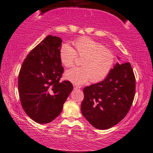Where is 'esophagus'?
<instances>
[{
    "instance_id": "1",
    "label": "esophagus",
    "mask_w": 153,
    "mask_h": 153,
    "mask_svg": "<svg viewBox=\"0 0 153 153\" xmlns=\"http://www.w3.org/2000/svg\"><path fill=\"white\" fill-rule=\"evenodd\" d=\"M74 88H75V89H80L81 87H82V86H81V85H75V84H74Z\"/></svg>"
}]
</instances>
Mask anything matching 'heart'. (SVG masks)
Wrapping results in <instances>:
<instances>
[{
  "mask_svg": "<svg viewBox=\"0 0 153 153\" xmlns=\"http://www.w3.org/2000/svg\"><path fill=\"white\" fill-rule=\"evenodd\" d=\"M74 46L76 51L68 43L64 44L60 48V59L66 67L73 66L77 54L84 57L82 62L83 66L74 67L66 71L67 79L76 84H82L90 79L91 82L97 83L108 76L115 62V56L111 51L89 37L75 41Z\"/></svg>",
  "mask_w": 153,
  "mask_h": 153,
  "instance_id": "1",
  "label": "heart"
}]
</instances>
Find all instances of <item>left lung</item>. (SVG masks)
Instances as JSON below:
<instances>
[{
	"label": "left lung",
	"mask_w": 153,
	"mask_h": 153,
	"mask_svg": "<svg viewBox=\"0 0 153 153\" xmlns=\"http://www.w3.org/2000/svg\"><path fill=\"white\" fill-rule=\"evenodd\" d=\"M83 116L94 128L106 129L128 113L135 94V77L129 62L117 63L105 80L83 89Z\"/></svg>",
	"instance_id": "left-lung-1"
}]
</instances>
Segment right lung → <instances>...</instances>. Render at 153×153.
<instances>
[{
    "instance_id": "add662e5",
    "label": "right lung",
    "mask_w": 153,
    "mask_h": 153,
    "mask_svg": "<svg viewBox=\"0 0 153 153\" xmlns=\"http://www.w3.org/2000/svg\"><path fill=\"white\" fill-rule=\"evenodd\" d=\"M62 41L48 36L27 54L18 75V91L25 112L35 122L47 123L59 116L73 89L70 81L60 79Z\"/></svg>"
}]
</instances>
